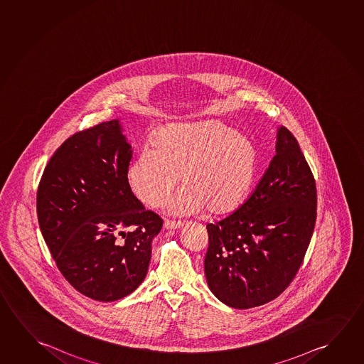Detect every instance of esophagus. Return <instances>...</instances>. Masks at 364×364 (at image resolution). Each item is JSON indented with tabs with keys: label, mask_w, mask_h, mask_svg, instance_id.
Wrapping results in <instances>:
<instances>
[{
	"label": "esophagus",
	"mask_w": 364,
	"mask_h": 364,
	"mask_svg": "<svg viewBox=\"0 0 364 364\" xmlns=\"http://www.w3.org/2000/svg\"><path fill=\"white\" fill-rule=\"evenodd\" d=\"M164 228H165V230H180V228H183V223L173 222V220L166 219V220L164 222Z\"/></svg>",
	"instance_id": "34e87169"
}]
</instances>
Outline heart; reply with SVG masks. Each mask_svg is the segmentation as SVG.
Returning a JSON list of instances; mask_svg holds the SVG:
<instances>
[{"instance_id": "b5f03b06", "label": "heart", "mask_w": 364, "mask_h": 364, "mask_svg": "<svg viewBox=\"0 0 364 364\" xmlns=\"http://www.w3.org/2000/svg\"><path fill=\"white\" fill-rule=\"evenodd\" d=\"M258 171L251 140L215 121L170 123L157 129L155 142L142 146L127 170L134 196L156 207L179 181L184 188L170 203L173 212L224 215L241 207Z\"/></svg>"}]
</instances>
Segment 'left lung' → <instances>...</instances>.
I'll list each match as a JSON object with an SVG mask.
<instances>
[{
	"mask_svg": "<svg viewBox=\"0 0 364 364\" xmlns=\"http://www.w3.org/2000/svg\"><path fill=\"white\" fill-rule=\"evenodd\" d=\"M316 219V185L296 139L277 129L276 154L256 189L227 218L208 224V286L235 309L259 306L290 285Z\"/></svg>",
	"mask_w": 364,
	"mask_h": 364,
	"instance_id": "left-lung-1",
	"label": "left lung"
}]
</instances>
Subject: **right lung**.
I'll use <instances>...</instances> for the list:
<instances>
[{"instance_id": "right-lung-1", "label": "right lung", "mask_w": 364, "mask_h": 364, "mask_svg": "<svg viewBox=\"0 0 364 364\" xmlns=\"http://www.w3.org/2000/svg\"><path fill=\"white\" fill-rule=\"evenodd\" d=\"M122 131L112 119L69 137L48 162L36 196L58 269L97 301H116L142 284L162 228L129 188L132 150Z\"/></svg>"}]
</instances>
